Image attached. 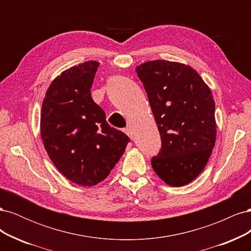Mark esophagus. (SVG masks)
I'll list each match as a JSON object with an SVG mask.
<instances>
[{"label":"esophagus","instance_id":"esophagus-1","mask_svg":"<svg viewBox=\"0 0 251 251\" xmlns=\"http://www.w3.org/2000/svg\"><path fill=\"white\" fill-rule=\"evenodd\" d=\"M124 132L128 136V137H130L131 139H133V133H132V131H131V128L130 127H126L125 130H124Z\"/></svg>","mask_w":251,"mask_h":251}]
</instances>
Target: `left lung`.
<instances>
[{
    "instance_id": "8db88e82",
    "label": "left lung",
    "mask_w": 251,
    "mask_h": 251,
    "mask_svg": "<svg viewBox=\"0 0 251 251\" xmlns=\"http://www.w3.org/2000/svg\"><path fill=\"white\" fill-rule=\"evenodd\" d=\"M161 137L151 166L166 184L182 186L199 176L216 142L211 91L191 67L157 59L136 68Z\"/></svg>"
}]
</instances>
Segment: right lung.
Returning <instances> with one entry per match:
<instances>
[{
    "label": "right lung",
    "instance_id": "add662e5",
    "mask_svg": "<svg viewBox=\"0 0 251 251\" xmlns=\"http://www.w3.org/2000/svg\"><path fill=\"white\" fill-rule=\"evenodd\" d=\"M98 66L90 60L64 71L47 90L41 114V135L51 161L82 186L107 178L130 142L108 125L104 111L91 97Z\"/></svg>",
    "mask_w": 251,
    "mask_h": 251
}]
</instances>
